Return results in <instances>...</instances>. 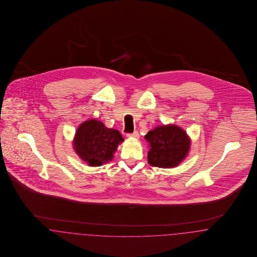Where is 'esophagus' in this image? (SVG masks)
I'll use <instances>...</instances> for the list:
<instances>
[{"label": "esophagus", "instance_id": "obj_1", "mask_svg": "<svg viewBox=\"0 0 257 257\" xmlns=\"http://www.w3.org/2000/svg\"><path fill=\"white\" fill-rule=\"evenodd\" d=\"M127 137H129V138H134V139H139L140 135H139V133H138L137 131H135L134 133H131V134H127Z\"/></svg>", "mask_w": 257, "mask_h": 257}]
</instances>
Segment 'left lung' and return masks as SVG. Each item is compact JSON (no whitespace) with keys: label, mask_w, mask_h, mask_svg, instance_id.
Here are the masks:
<instances>
[{"label":"left lung","mask_w":257,"mask_h":257,"mask_svg":"<svg viewBox=\"0 0 257 257\" xmlns=\"http://www.w3.org/2000/svg\"><path fill=\"white\" fill-rule=\"evenodd\" d=\"M150 149L147 159L151 166L173 168L188 155L191 141L186 132L176 125L159 126L146 135Z\"/></svg>","instance_id":"left-lung-1"}]
</instances>
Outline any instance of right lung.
<instances>
[{"label": "right lung", "instance_id": "right-lung-1", "mask_svg": "<svg viewBox=\"0 0 257 257\" xmlns=\"http://www.w3.org/2000/svg\"><path fill=\"white\" fill-rule=\"evenodd\" d=\"M123 142L121 134L96 119L82 123L74 138L73 146L79 157L91 167H99L113 158L116 147Z\"/></svg>", "mask_w": 257, "mask_h": 257}]
</instances>
